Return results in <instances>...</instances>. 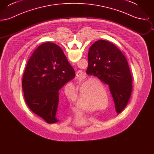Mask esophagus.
Instances as JSON below:
<instances>
[{
    "label": "esophagus",
    "instance_id": "1",
    "mask_svg": "<svg viewBox=\"0 0 154 154\" xmlns=\"http://www.w3.org/2000/svg\"><path fill=\"white\" fill-rule=\"evenodd\" d=\"M80 73H77L76 74V76L77 77H79L80 76Z\"/></svg>",
    "mask_w": 154,
    "mask_h": 154
}]
</instances>
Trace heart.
Masks as SVG:
<instances>
[{"instance_id":"heart-1","label":"heart","mask_w":154,"mask_h":154,"mask_svg":"<svg viewBox=\"0 0 154 154\" xmlns=\"http://www.w3.org/2000/svg\"><path fill=\"white\" fill-rule=\"evenodd\" d=\"M85 87H88L89 92L88 93H88H91V92H92L91 95V98L92 99L91 100V104L92 105H95L93 106L92 109H100L98 107H102L105 104V99L102 94L104 92L106 97H107V94L106 92L103 91L102 87L100 83L90 84L89 81H86L79 85V94L75 100L77 106L83 110H90V107L88 106V94H87L88 93H85L83 91V89ZM65 95L70 101H73L75 96V89L74 87H72L71 92L65 91ZM96 105L98 107L96 106Z\"/></svg>"}]
</instances>
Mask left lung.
Wrapping results in <instances>:
<instances>
[{
	"instance_id": "8db88e82",
	"label": "left lung",
	"mask_w": 154,
	"mask_h": 154,
	"mask_svg": "<svg viewBox=\"0 0 154 154\" xmlns=\"http://www.w3.org/2000/svg\"><path fill=\"white\" fill-rule=\"evenodd\" d=\"M86 73L109 86L116 112H122L131 95L132 78L127 60L121 51L109 42L96 41L89 49Z\"/></svg>"
}]
</instances>
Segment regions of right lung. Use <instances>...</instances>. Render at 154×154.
Returning <instances> with one entry per match:
<instances>
[{"instance_id": "obj_1", "label": "right lung", "mask_w": 154, "mask_h": 154, "mask_svg": "<svg viewBox=\"0 0 154 154\" xmlns=\"http://www.w3.org/2000/svg\"><path fill=\"white\" fill-rule=\"evenodd\" d=\"M75 77V72L58 45H39L26 66L22 86L27 105L48 124L58 122L59 91Z\"/></svg>"}]
</instances>
